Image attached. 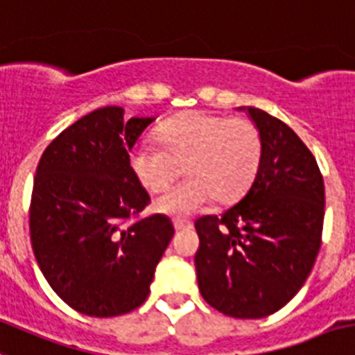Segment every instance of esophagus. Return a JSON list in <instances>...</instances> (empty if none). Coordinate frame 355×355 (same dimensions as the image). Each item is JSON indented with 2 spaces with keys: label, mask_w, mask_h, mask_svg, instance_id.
I'll return each instance as SVG.
<instances>
[{
  "label": "esophagus",
  "mask_w": 355,
  "mask_h": 355,
  "mask_svg": "<svg viewBox=\"0 0 355 355\" xmlns=\"http://www.w3.org/2000/svg\"><path fill=\"white\" fill-rule=\"evenodd\" d=\"M173 225H175V230H185V229H191L192 223L187 222V220H184V218H175Z\"/></svg>",
  "instance_id": "esophagus-1"
}]
</instances>
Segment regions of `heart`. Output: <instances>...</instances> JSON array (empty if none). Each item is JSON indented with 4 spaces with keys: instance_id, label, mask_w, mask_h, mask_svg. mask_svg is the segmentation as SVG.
I'll return each mask as SVG.
<instances>
[{
    "instance_id": "1",
    "label": "heart",
    "mask_w": 355,
    "mask_h": 355,
    "mask_svg": "<svg viewBox=\"0 0 355 355\" xmlns=\"http://www.w3.org/2000/svg\"><path fill=\"white\" fill-rule=\"evenodd\" d=\"M159 142H142L130 154L140 184L161 194L180 175L187 180L156 201V209L171 216H189L211 202L230 201L253 182L261 159L260 132L243 118H225L192 111L159 130Z\"/></svg>"
}]
</instances>
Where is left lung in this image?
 I'll use <instances>...</instances> for the list:
<instances>
[{
	"instance_id": "8db88e82",
	"label": "left lung",
	"mask_w": 355,
	"mask_h": 355,
	"mask_svg": "<svg viewBox=\"0 0 355 355\" xmlns=\"http://www.w3.org/2000/svg\"><path fill=\"white\" fill-rule=\"evenodd\" d=\"M243 109V107H241ZM261 159L246 194L222 215L196 220L199 291L222 314L260 319L307 281L321 248L324 182L315 157L281 119L257 107Z\"/></svg>"
}]
</instances>
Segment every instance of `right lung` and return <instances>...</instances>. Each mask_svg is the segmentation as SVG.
Masks as SVG:
<instances>
[{
    "label": "right lung",
    "instance_id": "1",
    "mask_svg": "<svg viewBox=\"0 0 355 355\" xmlns=\"http://www.w3.org/2000/svg\"><path fill=\"white\" fill-rule=\"evenodd\" d=\"M109 105L83 116L44 149L29 208L31 243L51 290L74 311L114 318L135 311L173 237L130 164L154 118L123 119ZM137 218V220H133Z\"/></svg>",
    "mask_w": 355,
    "mask_h": 355
}]
</instances>
